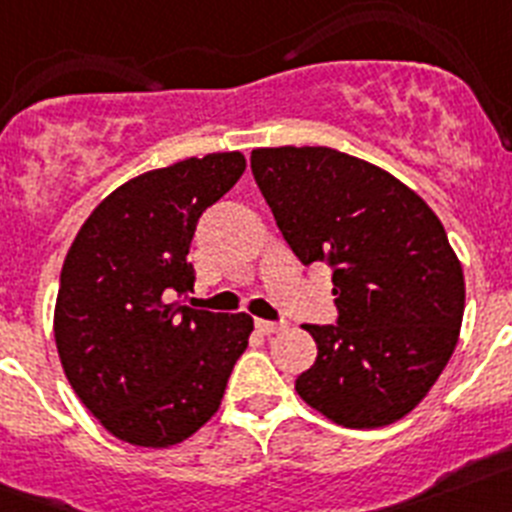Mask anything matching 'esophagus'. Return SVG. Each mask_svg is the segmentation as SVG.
<instances>
[{"mask_svg":"<svg viewBox=\"0 0 512 512\" xmlns=\"http://www.w3.org/2000/svg\"><path fill=\"white\" fill-rule=\"evenodd\" d=\"M256 328L264 333V336H271V333H277V330H282V323H274V320H261L256 318Z\"/></svg>","mask_w":512,"mask_h":512,"instance_id":"1","label":"esophagus"}]
</instances>
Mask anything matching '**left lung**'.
Here are the masks:
<instances>
[{"label": "left lung", "instance_id": "1", "mask_svg": "<svg viewBox=\"0 0 512 512\" xmlns=\"http://www.w3.org/2000/svg\"><path fill=\"white\" fill-rule=\"evenodd\" d=\"M251 171L297 259L333 271L338 318L305 325L318 359L297 392L346 428L395 423L459 341L464 274L441 220L400 179L333 148H259Z\"/></svg>", "mask_w": 512, "mask_h": 512}]
</instances>
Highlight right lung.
I'll return each mask as SVG.
<instances>
[{
	"label": "right lung",
	"mask_w": 512,
	"mask_h": 512,
	"mask_svg": "<svg viewBox=\"0 0 512 512\" xmlns=\"http://www.w3.org/2000/svg\"><path fill=\"white\" fill-rule=\"evenodd\" d=\"M243 169L233 151L135 176L99 202L66 253L58 356L79 400L120 441L164 449L200 431L246 351V312L174 302L194 287L197 220Z\"/></svg>",
	"instance_id": "right-lung-1"
}]
</instances>
